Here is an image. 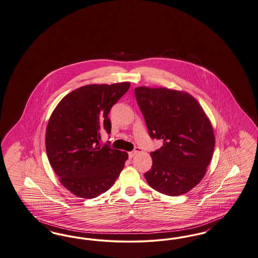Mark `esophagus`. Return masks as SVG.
Returning <instances> with one entry per match:
<instances>
[{
    "label": "esophagus",
    "instance_id": "34e87169",
    "mask_svg": "<svg viewBox=\"0 0 258 258\" xmlns=\"http://www.w3.org/2000/svg\"><path fill=\"white\" fill-rule=\"evenodd\" d=\"M139 152H141V149H140L139 147H137L135 150H133V151H131V152H129V153H128L129 158H130V159H132V158L134 157L135 155H136L137 153H139Z\"/></svg>",
    "mask_w": 258,
    "mask_h": 258
}]
</instances>
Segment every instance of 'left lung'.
<instances>
[{
    "label": "left lung",
    "instance_id": "1",
    "mask_svg": "<svg viewBox=\"0 0 258 258\" xmlns=\"http://www.w3.org/2000/svg\"><path fill=\"white\" fill-rule=\"evenodd\" d=\"M135 94L150 137L163 140V146L150 153L147 183L167 196L188 192L202 181L213 157L210 119L188 92L138 87Z\"/></svg>",
    "mask_w": 258,
    "mask_h": 258
}]
</instances>
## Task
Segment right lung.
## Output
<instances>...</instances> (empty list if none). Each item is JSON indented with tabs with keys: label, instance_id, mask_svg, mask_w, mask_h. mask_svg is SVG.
<instances>
[{
	"label": "right lung",
	"instance_id": "add662e5",
	"mask_svg": "<svg viewBox=\"0 0 258 258\" xmlns=\"http://www.w3.org/2000/svg\"><path fill=\"white\" fill-rule=\"evenodd\" d=\"M130 83L88 85L71 91L56 105L45 135L47 157L61 185L82 199L109 190L128 154L101 146L100 133H111L108 114Z\"/></svg>",
	"mask_w": 258,
	"mask_h": 258
}]
</instances>
